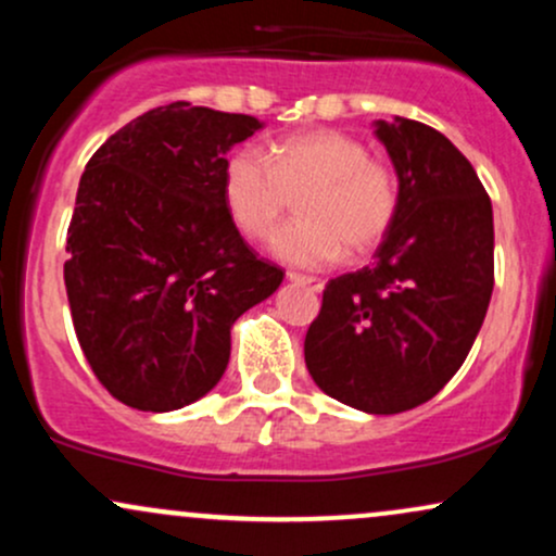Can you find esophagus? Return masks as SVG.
I'll list each match as a JSON object with an SVG mask.
<instances>
[{
  "label": "esophagus",
  "mask_w": 556,
  "mask_h": 556,
  "mask_svg": "<svg viewBox=\"0 0 556 556\" xmlns=\"http://www.w3.org/2000/svg\"><path fill=\"white\" fill-rule=\"evenodd\" d=\"M287 279H290V282L300 285V287H308V290H314V292H321V290H324V282H321V279H316V277H305V274L290 271V274H287Z\"/></svg>",
  "instance_id": "esophagus-1"
}]
</instances>
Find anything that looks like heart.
I'll return each mask as SVG.
<instances>
[{"mask_svg":"<svg viewBox=\"0 0 556 556\" xmlns=\"http://www.w3.org/2000/svg\"><path fill=\"white\" fill-rule=\"evenodd\" d=\"M300 222L269 238V253L287 266L321 269L342 258L344 245L366 253L397 214V180L387 164L368 159L358 138L311 130L274 140L266 159L238 149L222 172L225 206L240 232L264 238L277 225L287 195H298Z\"/></svg>","mask_w":556,"mask_h":556,"instance_id":"b5f03b06","label":"heart"}]
</instances>
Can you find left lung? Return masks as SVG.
<instances>
[{
	"mask_svg": "<svg viewBox=\"0 0 556 556\" xmlns=\"http://www.w3.org/2000/svg\"><path fill=\"white\" fill-rule=\"evenodd\" d=\"M397 175V214L374 264L331 279L305 334V366L329 397L392 416L431 400L473 348L494 290V214L450 138L376 119Z\"/></svg>",
	"mask_w": 556,
	"mask_h": 556,
	"instance_id": "left-lung-1",
	"label": "left lung"
}]
</instances>
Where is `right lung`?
<instances>
[{"label":"right lung","instance_id":"right-lung-1","mask_svg":"<svg viewBox=\"0 0 556 556\" xmlns=\"http://www.w3.org/2000/svg\"><path fill=\"white\" fill-rule=\"evenodd\" d=\"M251 114L175 101L140 114L86 164L65 287L83 355L125 405L169 413L219 384L232 324L285 274L256 258L222 195Z\"/></svg>","mask_w":556,"mask_h":556}]
</instances>
